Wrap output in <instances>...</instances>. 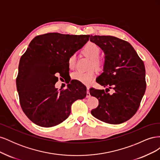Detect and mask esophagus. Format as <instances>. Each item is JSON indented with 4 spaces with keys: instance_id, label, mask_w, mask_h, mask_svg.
<instances>
[{
    "instance_id": "1",
    "label": "esophagus",
    "mask_w": 160,
    "mask_h": 160,
    "mask_svg": "<svg viewBox=\"0 0 160 160\" xmlns=\"http://www.w3.org/2000/svg\"><path fill=\"white\" fill-rule=\"evenodd\" d=\"M86 97L88 98H89L91 97V95L89 93V88H87V96Z\"/></svg>"
}]
</instances>
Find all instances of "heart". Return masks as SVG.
Wrapping results in <instances>:
<instances>
[{
    "instance_id": "heart-1",
    "label": "heart",
    "mask_w": 160,
    "mask_h": 160,
    "mask_svg": "<svg viewBox=\"0 0 160 160\" xmlns=\"http://www.w3.org/2000/svg\"><path fill=\"white\" fill-rule=\"evenodd\" d=\"M83 54L89 57L91 59L90 68L94 67L97 69H100L102 68L103 62L99 58L100 49L99 47L95 44L94 42H88L84 46L82 50ZM76 58L75 55H71L68 59V66L70 69L74 68L75 65ZM95 77V71L93 69L89 70L88 71L83 72L81 71H77L72 74V79L76 80L85 85H89L92 83Z\"/></svg>"
}]
</instances>
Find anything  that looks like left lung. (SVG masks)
Segmentation results:
<instances>
[{
  "label": "left lung",
  "mask_w": 160,
  "mask_h": 160,
  "mask_svg": "<svg viewBox=\"0 0 160 160\" xmlns=\"http://www.w3.org/2000/svg\"><path fill=\"white\" fill-rule=\"evenodd\" d=\"M90 41L105 54L103 72L96 81L104 89L92 88L91 95L99 100L92 115L109 124H120L132 118L139 107L146 89V69L128 42L112 36L91 35ZM110 88L114 93H108Z\"/></svg>",
  "instance_id": "8db88e82"
}]
</instances>
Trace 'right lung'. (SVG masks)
<instances>
[{"label":"right lung","mask_w":160,"mask_h":160,"mask_svg":"<svg viewBox=\"0 0 160 160\" xmlns=\"http://www.w3.org/2000/svg\"><path fill=\"white\" fill-rule=\"evenodd\" d=\"M89 35L47 33L35 37L21 57L17 88L23 112L44 128L62 123L71 113L72 103L87 95L86 87L71 81L65 90L55 88L57 75L69 71L68 59L89 41Z\"/></svg>","instance_id":"obj_1"}]
</instances>
